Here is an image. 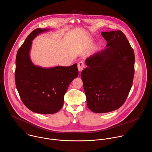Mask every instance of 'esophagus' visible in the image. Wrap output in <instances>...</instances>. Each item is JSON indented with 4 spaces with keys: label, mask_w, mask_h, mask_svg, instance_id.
I'll use <instances>...</instances> for the list:
<instances>
[{
    "label": "esophagus",
    "mask_w": 152,
    "mask_h": 152,
    "mask_svg": "<svg viewBox=\"0 0 152 152\" xmlns=\"http://www.w3.org/2000/svg\"><path fill=\"white\" fill-rule=\"evenodd\" d=\"M85 68V65L82 62H79L77 64V69L79 72H81Z\"/></svg>",
    "instance_id": "34e87169"
}]
</instances>
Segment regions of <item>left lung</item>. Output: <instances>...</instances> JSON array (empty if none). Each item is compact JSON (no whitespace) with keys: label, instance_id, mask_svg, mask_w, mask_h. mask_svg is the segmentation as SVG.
I'll list each match as a JSON object with an SVG mask.
<instances>
[{"label":"left lung","instance_id":"8db88e82","mask_svg":"<svg viewBox=\"0 0 152 152\" xmlns=\"http://www.w3.org/2000/svg\"><path fill=\"white\" fill-rule=\"evenodd\" d=\"M106 48L87 58L81 79L89 109L95 113L116 110L124 103L131 90L135 55L121 31L102 32Z\"/></svg>","mask_w":152,"mask_h":152}]
</instances>
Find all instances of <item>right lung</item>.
Wrapping results in <instances>:
<instances>
[{
  "mask_svg": "<svg viewBox=\"0 0 152 152\" xmlns=\"http://www.w3.org/2000/svg\"><path fill=\"white\" fill-rule=\"evenodd\" d=\"M49 30H34L18 50L15 59V85L20 97L29 110L41 114H52L61 109L69 86L79 74L77 64L47 68L32 62V40Z\"/></svg>",
  "mask_w": 152,
  "mask_h": 152,
  "instance_id": "add662e5",
  "label": "right lung"
}]
</instances>
